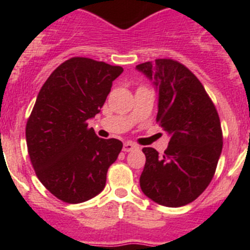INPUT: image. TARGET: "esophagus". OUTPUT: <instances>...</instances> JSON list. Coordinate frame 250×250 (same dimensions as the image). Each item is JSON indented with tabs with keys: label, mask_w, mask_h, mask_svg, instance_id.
I'll use <instances>...</instances> for the list:
<instances>
[{
	"label": "esophagus",
	"mask_w": 250,
	"mask_h": 250,
	"mask_svg": "<svg viewBox=\"0 0 250 250\" xmlns=\"http://www.w3.org/2000/svg\"><path fill=\"white\" fill-rule=\"evenodd\" d=\"M135 149H138V146H136L135 144H132V143H129V141H127V143H125L123 146V151H125V152L132 151V150H135Z\"/></svg>",
	"instance_id": "esophagus-1"
}]
</instances>
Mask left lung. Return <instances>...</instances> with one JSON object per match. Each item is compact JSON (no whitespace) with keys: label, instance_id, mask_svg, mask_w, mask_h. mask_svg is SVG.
<instances>
[{"label":"left lung","instance_id":"8db88e82","mask_svg":"<svg viewBox=\"0 0 250 250\" xmlns=\"http://www.w3.org/2000/svg\"><path fill=\"white\" fill-rule=\"evenodd\" d=\"M136 70L159 91L156 121L170 136L163 155L144 147L143 193L170 208L187 205L207 189L223 149L219 115L198 77L178 61L159 59Z\"/></svg>","mask_w":250,"mask_h":250}]
</instances>
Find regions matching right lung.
Wrapping results in <instances>:
<instances>
[{"mask_svg":"<svg viewBox=\"0 0 250 250\" xmlns=\"http://www.w3.org/2000/svg\"><path fill=\"white\" fill-rule=\"evenodd\" d=\"M123 71L120 66L72 57L40 90L26 125V143L37 178L57 199L77 204L104 190L123 143L100 139L87 120L100 112Z\"/></svg>","mask_w":250,"mask_h":250,"instance_id":"1","label":"right lung"}]
</instances>
